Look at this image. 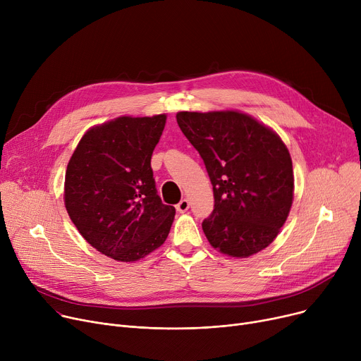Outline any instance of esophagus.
<instances>
[{
  "mask_svg": "<svg viewBox=\"0 0 361 361\" xmlns=\"http://www.w3.org/2000/svg\"><path fill=\"white\" fill-rule=\"evenodd\" d=\"M188 206H190V202H188V199H181L177 204V211L180 214H184L188 209Z\"/></svg>",
  "mask_w": 361,
  "mask_h": 361,
  "instance_id": "1",
  "label": "esophagus"
}]
</instances>
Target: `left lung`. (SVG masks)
<instances>
[{
    "instance_id": "left-lung-1",
    "label": "left lung",
    "mask_w": 361,
    "mask_h": 361,
    "mask_svg": "<svg viewBox=\"0 0 361 361\" xmlns=\"http://www.w3.org/2000/svg\"><path fill=\"white\" fill-rule=\"evenodd\" d=\"M177 123L214 185V212L202 222L207 241L231 257L267 249L293 204V161L286 143L240 111H181Z\"/></svg>"
}]
</instances>
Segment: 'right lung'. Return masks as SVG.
I'll return each mask as SVG.
<instances>
[{
  "label": "right lung",
  "instance_id": "add662e5",
  "mask_svg": "<svg viewBox=\"0 0 361 361\" xmlns=\"http://www.w3.org/2000/svg\"><path fill=\"white\" fill-rule=\"evenodd\" d=\"M166 123L118 117L85 133L66 171L64 203L92 247L118 262H136L166 240L176 207L158 196L150 158Z\"/></svg>",
  "mask_w": 361,
  "mask_h": 361
}]
</instances>
